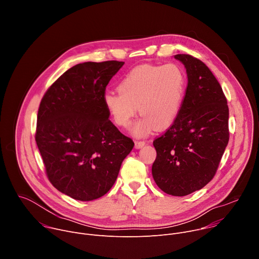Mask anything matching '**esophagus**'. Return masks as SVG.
<instances>
[{"label":"esophagus","mask_w":259,"mask_h":259,"mask_svg":"<svg viewBox=\"0 0 259 259\" xmlns=\"http://www.w3.org/2000/svg\"><path fill=\"white\" fill-rule=\"evenodd\" d=\"M144 145H145V142H144V141H135V149H136V150L141 149V147H143Z\"/></svg>","instance_id":"1"}]
</instances>
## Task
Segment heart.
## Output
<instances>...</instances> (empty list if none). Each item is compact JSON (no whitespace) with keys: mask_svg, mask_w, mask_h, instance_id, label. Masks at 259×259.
<instances>
[{"mask_svg":"<svg viewBox=\"0 0 259 259\" xmlns=\"http://www.w3.org/2000/svg\"><path fill=\"white\" fill-rule=\"evenodd\" d=\"M118 91L103 95V104L115 124L127 128L138 112L131 134L145 137L156 128H170L178 119L187 93V77L180 66L143 64L122 78Z\"/></svg>","mask_w":259,"mask_h":259,"instance_id":"obj_1","label":"heart"}]
</instances>
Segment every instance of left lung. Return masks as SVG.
I'll use <instances>...</instances> for the list:
<instances>
[{
  "label": "left lung",
  "mask_w": 259,
  "mask_h": 259,
  "mask_svg": "<svg viewBox=\"0 0 259 259\" xmlns=\"http://www.w3.org/2000/svg\"><path fill=\"white\" fill-rule=\"evenodd\" d=\"M187 69L186 98L176 122L154 140L152 173L166 194L182 197L203 189L214 177L229 143V106L208 66L189 54H177Z\"/></svg>",
  "instance_id": "1"
}]
</instances>
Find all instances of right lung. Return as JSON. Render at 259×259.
Returning <instances> with one entry per match:
<instances>
[{
	"instance_id": "add662e5",
	"label": "right lung",
	"mask_w": 259,
	"mask_h": 259,
	"mask_svg": "<svg viewBox=\"0 0 259 259\" xmlns=\"http://www.w3.org/2000/svg\"><path fill=\"white\" fill-rule=\"evenodd\" d=\"M123 61L79 63L66 70L40 103L35 142L47 176L62 194L92 201L117 180L134 142L108 120L105 88Z\"/></svg>"
}]
</instances>
